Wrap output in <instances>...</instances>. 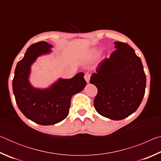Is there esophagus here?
I'll return each mask as SVG.
<instances>
[{"mask_svg":"<svg viewBox=\"0 0 161 161\" xmlns=\"http://www.w3.org/2000/svg\"><path fill=\"white\" fill-rule=\"evenodd\" d=\"M90 77H91V75L89 74V73H86V74L84 75V79H85V80L87 83L89 82Z\"/></svg>","mask_w":161,"mask_h":161,"instance_id":"1","label":"esophagus"}]
</instances>
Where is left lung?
<instances>
[{
  "label": "left lung",
  "instance_id": "1",
  "mask_svg": "<svg viewBox=\"0 0 161 161\" xmlns=\"http://www.w3.org/2000/svg\"><path fill=\"white\" fill-rule=\"evenodd\" d=\"M109 57L98 64L90 83L98 92L94 106L100 115L121 120L134 113L145 94L146 77L142 62L127 43L115 42Z\"/></svg>",
  "mask_w": 161,
  "mask_h": 161
}]
</instances>
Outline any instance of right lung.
Here are the masks:
<instances>
[{"instance_id": "right-lung-1", "label": "right lung", "mask_w": 161, "mask_h": 161, "mask_svg": "<svg viewBox=\"0 0 161 161\" xmlns=\"http://www.w3.org/2000/svg\"><path fill=\"white\" fill-rule=\"evenodd\" d=\"M53 45L41 41L31 45L18 62L13 80V91L19 109L35 123L47 126L67 116L71 99L82 91L86 82L80 72L71 79H62L46 89L34 88L29 81L32 64L38 57L51 53Z\"/></svg>"}]
</instances>
